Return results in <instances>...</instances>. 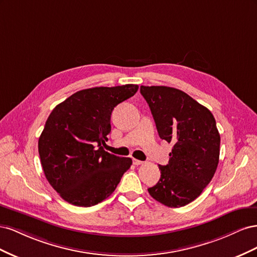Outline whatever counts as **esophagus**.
<instances>
[{"instance_id":"34e87169","label":"esophagus","mask_w":257,"mask_h":257,"mask_svg":"<svg viewBox=\"0 0 257 257\" xmlns=\"http://www.w3.org/2000/svg\"><path fill=\"white\" fill-rule=\"evenodd\" d=\"M133 164L134 165H142V164H144V162L143 161H139V160H136V159H133Z\"/></svg>"}]
</instances>
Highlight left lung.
Segmentation results:
<instances>
[{
	"label": "left lung",
	"mask_w": 257,
	"mask_h": 257,
	"mask_svg": "<svg viewBox=\"0 0 257 257\" xmlns=\"http://www.w3.org/2000/svg\"><path fill=\"white\" fill-rule=\"evenodd\" d=\"M161 139L173 144L168 164L159 165L161 178L150 195L179 208L196 199L214 176L221 137L213 114L183 91L164 85L141 87Z\"/></svg>",
	"instance_id": "8db88e82"
}]
</instances>
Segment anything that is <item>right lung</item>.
Instances as JSON below:
<instances>
[{
    "mask_svg": "<svg viewBox=\"0 0 257 257\" xmlns=\"http://www.w3.org/2000/svg\"><path fill=\"white\" fill-rule=\"evenodd\" d=\"M138 90L137 84L96 87L74 93L54 107L38 139L44 174L59 195L78 207L110 196L132 159L108 153L113 108Z\"/></svg>",
    "mask_w": 257,
    "mask_h": 257,
    "instance_id": "right-lung-1",
    "label": "right lung"
}]
</instances>
